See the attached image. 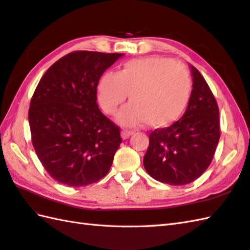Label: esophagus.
Returning a JSON list of instances; mask_svg holds the SVG:
<instances>
[{"label":"esophagus","mask_w":250,"mask_h":250,"mask_svg":"<svg viewBox=\"0 0 250 250\" xmlns=\"http://www.w3.org/2000/svg\"><path fill=\"white\" fill-rule=\"evenodd\" d=\"M133 133H134V131L125 129V130L121 131V137H122V139H124V140H126L130 135H132Z\"/></svg>","instance_id":"obj_1"}]
</instances>
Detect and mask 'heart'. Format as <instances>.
Returning <instances> with one entry per match:
<instances>
[{"mask_svg": "<svg viewBox=\"0 0 250 250\" xmlns=\"http://www.w3.org/2000/svg\"><path fill=\"white\" fill-rule=\"evenodd\" d=\"M191 90L188 68L164 57L130 60L116 74H103L98 84L99 101L105 113L115 115L130 94L132 104L121 111L120 124L146 122L153 128L167 126L183 115Z\"/></svg>", "mask_w": 250, "mask_h": 250, "instance_id": "1", "label": "heart"}]
</instances>
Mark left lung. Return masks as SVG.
<instances>
[{"label":"left lung","instance_id":"8db88e82","mask_svg":"<svg viewBox=\"0 0 250 250\" xmlns=\"http://www.w3.org/2000/svg\"><path fill=\"white\" fill-rule=\"evenodd\" d=\"M192 92L178 121L149 134L144 157L147 173L158 182L182 186L194 182L213 161L220 137L219 108L204 77L191 66Z\"/></svg>","mask_w":250,"mask_h":250}]
</instances>
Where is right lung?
I'll return each instance as SVG.
<instances>
[{"label": "right lung", "mask_w": 250, "mask_h": 250, "mask_svg": "<svg viewBox=\"0 0 250 250\" xmlns=\"http://www.w3.org/2000/svg\"><path fill=\"white\" fill-rule=\"evenodd\" d=\"M122 54L73 51L56 61L32 95V145L50 176L82 187L108 173L121 144L120 128L102 114L97 87Z\"/></svg>", "instance_id": "1"}]
</instances>
